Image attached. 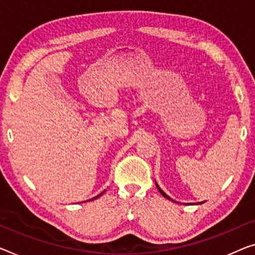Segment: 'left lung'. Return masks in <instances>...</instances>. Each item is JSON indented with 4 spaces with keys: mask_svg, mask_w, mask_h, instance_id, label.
<instances>
[{
    "mask_svg": "<svg viewBox=\"0 0 255 255\" xmlns=\"http://www.w3.org/2000/svg\"><path fill=\"white\" fill-rule=\"evenodd\" d=\"M156 186H157V185H156ZM157 188H158V190H159V193H160V194H162V195H163V196H164V197H165V198H167V199H170V201H173V199H171V198H170V197H168V196H167V195H166V194H165V193H164V191H163V190H162V189H160V188H159V187H158V186H157Z\"/></svg>",
    "mask_w": 255,
    "mask_h": 255,
    "instance_id": "1",
    "label": "left lung"
}]
</instances>
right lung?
I'll return each instance as SVG.
<instances>
[{"label": "right lung", "mask_w": 255, "mask_h": 255, "mask_svg": "<svg viewBox=\"0 0 255 255\" xmlns=\"http://www.w3.org/2000/svg\"><path fill=\"white\" fill-rule=\"evenodd\" d=\"M101 195H103V193H101L100 195H98V196H97V197H95V198H92V199H96V198H98V197H100V196H101Z\"/></svg>", "instance_id": "right-lung-1"}]
</instances>
